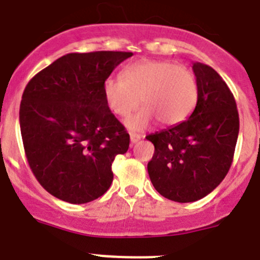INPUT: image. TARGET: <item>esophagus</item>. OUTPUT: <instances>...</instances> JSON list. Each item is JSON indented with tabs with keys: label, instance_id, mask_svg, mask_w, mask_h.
<instances>
[{
	"label": "esophagus",
	"instance_id": "34e87169",
	"mask_svg": "<svg viewBox=\"0 0 260 260\" xmlns=\"http://www.w3.org/2000/svg\"><path fill=\"white\" fill-rule=\"evenodd\" d=\"M140 139H141V135H139V134H135V133H130V140L133 144L138 143Z\"/></svg>",
	"mask_w": 260,
	"mask_h": 260
}]
</instances>
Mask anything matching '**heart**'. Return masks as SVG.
<instances>
[{"label": "heart", "mask_w": 260, "mask_h": 260, "mask_svg": "<svg viewBox=\"0 0 260 260\" xmlns=\"http://www.w3.org/2000/svg\"><path fill=\"white\" fill-rule=\"evenodd\" d=\"M104 96L110 110L127 117L139 102L143 109L130 117L126 126L140 131L158 120L163 126L186 121L199 101V83L191 69L174 61L143 59L125 67L122 79L104 82Z\"/></svg>", "instance_id": "obj_1"}]
</instances>
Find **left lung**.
Returning a JSON list of instances; mask_svg holds the SVG:
<instances>
[{"mask_svg": "<svg viewBox=\"0 0 260 260\" xmlns=\"http://www.w3.org/2000/svg\"><path fill=\"white\" fill-rule=\"evenodd\" d=\"M199 101L186 121L146 136L154 144L148 173L154 188L176 202H193L211 193L233 163L239 114L230 88L204 63L192 66Z\"/></svg>", "mask_w": 260, "mask_h": 260, "instance_id": "obj_1", "label": "left lung"}]
</instances>
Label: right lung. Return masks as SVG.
Instances as JSON below:
<instances>
[{
	"mask_svg": "<svg viewBox=\"0 0 260 260\" xmlns=\"http://www.w3.org/2000/svg\"><path fill=\"white\" fill-rule=\"evenodd\" d=\"M131 51L71 53L35 74L22 93L20 129L27 161L56 199L87 204L114 179L112 161L130 135L109 109L104 82Z\"/></svg>",
	"mask_w": 260,
	"mask_h": 260,
	"instance_id": "obj_1",
	"label": "right lung"
}]
</instances>
